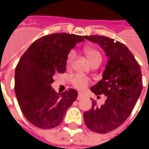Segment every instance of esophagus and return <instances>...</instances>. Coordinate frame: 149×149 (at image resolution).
<instances>
[{
	"label": "esophagus",
	"instance_id": "1",
	"mask_svg": "<svg viewBox=\"0 0 149 149\" xmlns=\"http://www.w3.org/2000/svg\"><path fill=\"white\" fill-rule=\"evenodd\" d=\"M83 98V94L80 93H78V96H77V100H80Z\"/></svg>",
	"mask_w": 149,
	"mask_h": 149
}]
</instances>
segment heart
<instances>
[{
  "mask_svg": "<svg viewBox=\"0 0 149 149\" xmlns=\"http://www.w3.org/2000/svg\"><path fill=\"white\" fill-rule=\"evenodd\" d=\"M84 52L85 56H86V57L87 58V59H88L91 65L96 63V62H101V54L100 53V52L97 49L92 47H86L84 48ZM74 58L75 52L73 51H71L70 53L68 54L67 58H66V62H65L66 67L70 68L72 65ZM72 84L73 86L78 89V90H83L87 86V84H89V80L88 79H86V77L77 75V76L72 78Z\"/></svg>",
  "mask_w": 149,
  "mask_h": 149,
  "instance_id": "b5f03b06",
  "label": "heart"
}]
</instances>
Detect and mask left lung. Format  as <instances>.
Instances as JSON below:
<instances>
[{
    "label": "left lung",
    "mask_w": 149,
    "mask_h": 149,
    "mask_svg": "<svg viewBox=\"0 0 149 149\" xmlns=\"http://www.w3.org/2000/svg\"><path fill=\"white\" fill-rule=\"evenodd\" d=\"M84 37L98 43L108 57L103 78L91 88L96 95L107 97L106 101L99 107L93 100L92 108L84 113L89 129L105 134L122 125L134 109L143 86L141 67L123 43L103 36Z\"/></svg>",
    "instance_id": "left-lung-1"
}]
</instances>
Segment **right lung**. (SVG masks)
Masks as SVG:
<instances>
[{
    "label": "right lung",
    "mask_w": 149,
    "mask_h": 149,
    "mask_svg": "<svg viewBox=\"0 0 149 149\" xmlns=\"http://www.w3.org/2000/svg\"><path fill=\"white\" fill-rule=\"evenodd\" d=\"M84 39L74 34L54 33L36 40L25 51L15 69V91L22 113L41 129H50L63 121L77 92L52 90L56 73L65 72L68 53Z\"/></svg>",
    "instance_id": "1"
}]
</instances>
